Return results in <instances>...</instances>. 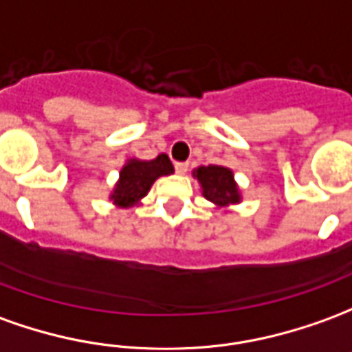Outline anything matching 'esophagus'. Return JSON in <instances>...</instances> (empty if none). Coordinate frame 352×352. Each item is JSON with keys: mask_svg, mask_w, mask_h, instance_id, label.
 Returning a JSON list of instances; mask_svg holds the SVG:
<instances>
[{"mask_svg": "<svg viewBox=\"0 0 352 352\" xmlns=\"http://www.w3.org/2000/svg\"><path fill=\"white\" fill-rule=\"evenodd\" d=\"M175 171L179 173V175H184V173L188 171V164H186V162H177Z\"/></svg>", "mask_w": 352, "mask_h": 352, "instance_id": "34e87169", "label": "esophagus"}]
</instances>
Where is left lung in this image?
Here are the masks:
<instances>
[{
	"label": "left lung",
	"mask_w": 352,
	"mask_h": 352,
	"mask_svg": "<svg viewBox=\"0 0 352 352\" xmlns=\"http://www.w3.org/2000/svg\"><path fill=\"white\" fill-rule=\"evenodd\" d=\"M201 186V194L206 200L215 204L219 208H227L240 201V190L234 183V175L228 168L223 166H201L194 171Z\"/></svg>",
	"instance_id": "obj_1"
}]
</instances>
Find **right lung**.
Segmentation results:
<instances>
[{
	"label": "right lung",
	"instance_id": "obj_1",
	"mask_svg": "<svg viewBox=\"0 0 352 352\" xmlns=\"http://www.w3.org/2000/svg\"><path fill=\"white\" fill-rule=\"evenodd\" d=\"M169 173H173V166L166 154H160L158 158L151 162L129 160L120 171V181L110 198L120 208L133 206L148 194L152 183L158 177L169 175Z\"/></svg>",
	"mask_w": 352,
	"mask_h": 352
}]
</instances>
